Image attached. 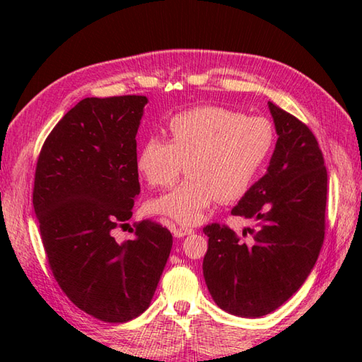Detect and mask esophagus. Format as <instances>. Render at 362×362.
<instances>
[{
	"label": "esophagus",
	"mask_w": 362,
	"mask_h": 362,
	"mask_svg": "<svg viewBox=\"0 0 362 362\" xmlns=\"http://www.w3.org/2000/svg\"><path fill=\"white\" fill-rule=\"evenodd\" d=\"M193 232H194V230L191 228V227L179 226V227L174 228V236H175V238H183V236H187V235H191Z\"/></svg>",
	"instance_id": "obj_1"
}]
</instances>
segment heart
Here are the masks:
<instances>
[{"instance_id":"obj_1","label":"heart","mask_w":362,"mask_h":362,"mask_svg":"<svg viewBox=\"0 0 362 362\" xmlns=\"http://www.w3.org/2000/svg\"><path fill=\"white\" fill-rule=\"evenodd\" d=\"M169 141L151 136L136 153V169L152 187L174 185L187 163L188 179L149 204L152 213L180 224H199L210 206L233 201L250 188L271 156L275 132L263 117H244L206 105L175 115Z\"/></svg>"}]
</instances>
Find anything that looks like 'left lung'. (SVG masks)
Returning <instances> with one entry per match:
<instances>
[{"label": "left lung", "mask_w": 362, "mask_h": 362, "mask_svg": "<svg viewBox=\"0 0 362 362\" xmlns=\"http://www.w3.org/2000/svg\"><path fill=\"white\" fill-rule=\"evenodd\" d=\"M279 135L266 174L232 214L255 222L249 244L232 228L204 227V279L221 310L240 317L275 311L305 283L325 235L327 168L316 136L302 121L267 103ZM245 233V230H244Z\"/></svg>", "instance_id": "8db88e82"}]
</instances>
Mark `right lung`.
<instances>
[{
  "label": "right lung",
  "instance_id": "add662e5",
  "mask_svg": "<svg viewBox=\"0 0 362 362\" xmlns=\"http://www.w3.org/2000/svg\"><path fill=\"white\" fill-rule=\"evenodd\" d=\"M146 104L135 95L82 99L35 168L33 204L54 279L78 308L112 324L148 310L173 247L171 232L151 221L132 240L113 238L140 194L135 136Z\"/></svg>",
  "mask_w": 362,
  "mask_h": 362
}]
</instances>
